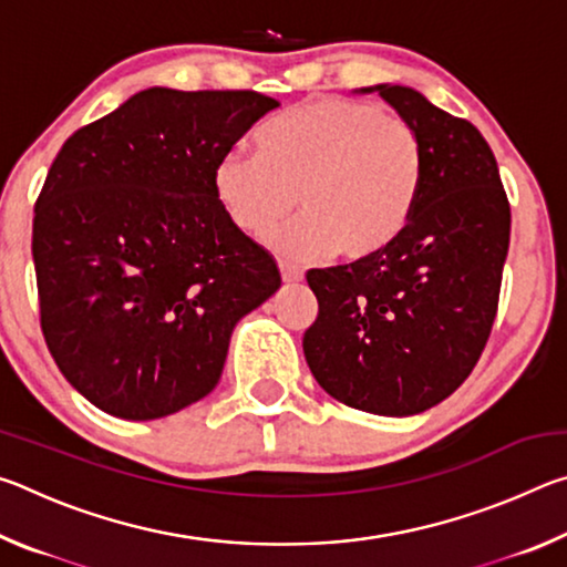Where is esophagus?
I'll return each mask as SVG.
<instances>
[{
    "mask_svg": "<svg viewBox=\"0 0 567 567\" xmlns=\"http://www.w3.org/2000/svg\"><path fill=\"white\" fill-rule=\"evenodd\" d=\"M280 275H282V282H300L302 280V270H297V267L287 265V262H280Z\"/></svg>",
    "mask_w": 567,
    "mask_h": 567,
    "instance_id": "obj_1",
    "label": "esophagus"
}]
</instances>
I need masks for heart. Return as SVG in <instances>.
I'll return each instance as SVG.
<instances>
[{
  "label": "heart",
  "mask_w": 567,
  "mask_h": 567,
  "mask_svg": "<svg viewBox=\"0 0 567 567\" xmlns=\"http://www.w3.org/2000/svg\"><path fill=\"white\" fill-rule=\"evenodd\" d=\"M425 155L412 124L380 104L322 97L257 132V157L229 152L213 187L235 229L262 235L295 203L305 213L267 237L295 262L340 249L344 260L388 255L415 217Z\"/></svg>",
  "instance_id": "1"
}]
</instances>
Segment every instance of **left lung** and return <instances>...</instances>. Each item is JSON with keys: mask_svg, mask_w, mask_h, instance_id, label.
<instances>
[{"mask_svg": "<svg viewBox=\"0 0 567 567\" xmlns=\"http://www.w3.org/2000/svg\"><path fill=\"white\" fill-rule=\"evenodd\" d=\"M415 127L425 155L420 205L388 255L307 272L318 320L302 350L334 400L372 415L425 412L463 385L491 338L511 205L475 124L420 92L378 84Z\"/></svg>", "mask_w": 567, "mask_h": 567, "instance_id": "1", "label": "left lung"}]
</instances>
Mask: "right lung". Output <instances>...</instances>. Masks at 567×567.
Returning <instances> with one entry per match:
<instances>
[{"instance_id": "1", "label": "right lung", "mask_w": 567, "mask_h": 567, "mask_svg": "<svg viewBox=\"0 0 567 567\" xmlns=\"http://www.w3.org/2000/svg\"><path fill=\"white\" fill-rule=\"evenodd\" d=\"M277 107L249 90L152 87L54 157L32 225L40 322L94 408L157 420L203 400L239 318L280 290L213 187L217 162Z\"/></svg>"}]
</instances>
